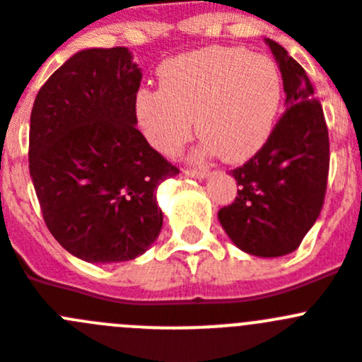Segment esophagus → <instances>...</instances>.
I'll list each match as a JSON object with an SVG mask.
<instances>
[{"mask_svg":"<svg viewBox=\"0 0 362 362\" xmlns=\"http://www.w3.org/2000/svg\"><path fill=\"white\" fill-rule=\"evenodd\" d=\"M184 171L187 177H194V178H205L207 175H209V171H207L205 168H185Z\"/></svg>","mask_w":362,"mask_h":362,"instance_id":"1","label":"esophagus"}]
</instances>
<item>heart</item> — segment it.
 Listing matches in <instances>:
<instances>
[{"label":"heart","mask_w":362,"mask_h":362,"mask_svg":"<svg viewBox=\"0 0 362 362\" xmlns=\"http://www.w3.org/2000/svg\"><path fill=\"white\" fill-rule=\"evenodd\" d=\"M160 90L136 92L135 112L146 139L175 155L193 133L227 162L258 151L274 128L283 81L272 59L242 47H207L165 61Z\"/></svg>","instance_id":"obj_1"}]
</instances>
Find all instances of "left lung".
Returning <instances> with one entry per match:
<instances>
[{
    "label": "left lung",
    "mask_w": 362,
    "mask_h": 362,
    "mask_svg": "<svg viewBox=\"0 0 362 362\" xmlns=\"http://www.w3.org/2000/svg\"><path fill=\"white\" fill-rule=\"evenodd\" d=\"M283 77L286 106L265 144L230 173L238 197L218 211L245 252L276 258L296 250L317 220L327 194L330 141L323 106L298 61L267 39Z\"/></svg>",
    "instance_id": "obj_1"
}]
</instances>
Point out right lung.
Listing matches in <instances>:
<instances>
[{"mask_svg":"<svg viewBox=\"0 0 362 362\" xmlns=\"http://www.w3.org/2000/svg\"><path fill=\"white\" fill-rule=\"evenodd\" d=\"M141 79L128 48H90L34 100L28 168L43 220L84 262L136 258L162 229L155 191L178 168L136 129Z\"/></svg>","mask_w":362,"mask_h":362,"instance_id":"right-lung-1","label":"right lung"}]
</instances>
